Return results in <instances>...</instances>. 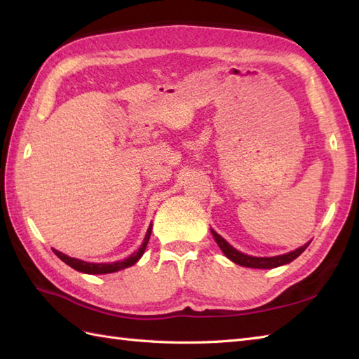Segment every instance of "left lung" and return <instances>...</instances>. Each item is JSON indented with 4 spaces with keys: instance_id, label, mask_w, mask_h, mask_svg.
Segmentation results:
<instances>
[{
    "instance_id": "8db88e82",
    "label": "left lung",
    "mask_w": 359,
    "mask_h": 359,
    "mask_svg": "<svg viewBox=\"0 0 359 359\" xmlns=\"http://www.w3.org/2000/svg\"><path fill=\"white\" fill-rule=\"evenodd\" d=\"M212 236H215V239L217 242V245L220 247V250L224 251V255L231 259L233 262H236L238 265L242 266H250V269H274V266H279V265H284V264H290L294 259L304 253V250L309 247V243L306 245L297 248L292 253H287V255H282V256H274V257H253V256H248V255H243L241 251H238L236 248H233L230 243H228L224 238H220V236L212 231Z\"/></svg>"
}]
</instances>
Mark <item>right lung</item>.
Wrapping results in <instances>:
<instances>
[{
    "instance_id": "add662e5",
    "label": "right lung",
    "mask_w": 359,
    "mask_h": 359,
    "mask_svg": "<svg viewBox=\"0 0 359 359\" xmlns=\"http://www.w3.org/2000/svg\"><path fill=\"white\" fill-rule=\"evenodd\" d=\"M151 230L152 228L149 226L147 236H144V241L142 243V247L139 248V251H135L129 257L123 259V261H118V262H112V264H90V262H85V261H80V259H75V257H69L63 253H60V251L53 250V253H55L60 259L65 264H67L69 266H72L74 270L81 271V273H88V274H106V273H114V271H118V270H123L126 266H131L134 265L139 259L143 256V251L148 245V241H149V236H151Z\"/></svg>"
}]
</instances>
